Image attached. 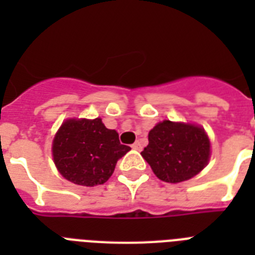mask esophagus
Returning a JSON list of instances; mask_svg holds the SVG:
<instances>
[{"label": "esophagus", "instance_id": "esophagus-1", "mask_svg": "<svg viewBox=\"0 0 255 255\" xmlns=\"http://www.w3.org/2000/svg\"><path fill=\"white\" fill-rule=\"evenodd\" d=\"M132 149H134V150H141V149H142V142L140 141V140H137V141L132 144Z\"/></svg>", "mask_w": 255, "mask_h": 255}]
</instances>
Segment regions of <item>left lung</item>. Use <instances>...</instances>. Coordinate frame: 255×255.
<instances>
[{
  "instance_id": "1",
  "label": "left lung",
  "mask_w": 255,
  "mask_h": 255,
  "mask_svg": "<svg viewBox=\"0 0 255 255\" xmlns=\"http://www.w3.org/2000/svg\"><path fill=\"white\" fill-rule=\"evenodd\" d=\"M149 144L141 152L161 181L179 183L199 174L211 156L210 138L199 126L163 121L148 134Z\"/></svg>"
}]
</instances>
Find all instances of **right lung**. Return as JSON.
<instances>
[{"instance_id":"obj_1","label":"right lung","mask_w":255,"mask_h":255,"mask_svg":"<svg viewBox=\"0 0 255 255\" xmlns=\"http://www.w3.org/2000/svg\"><path fill=\"white\" fill-rule=\"evenodd\" d=\"M129 150V146L121 144L115 129L105 127L101 118L68 119L52 142L53 161L60 174L86 187L109 181L118 160Z\"/></svg>"}]
</instances>
